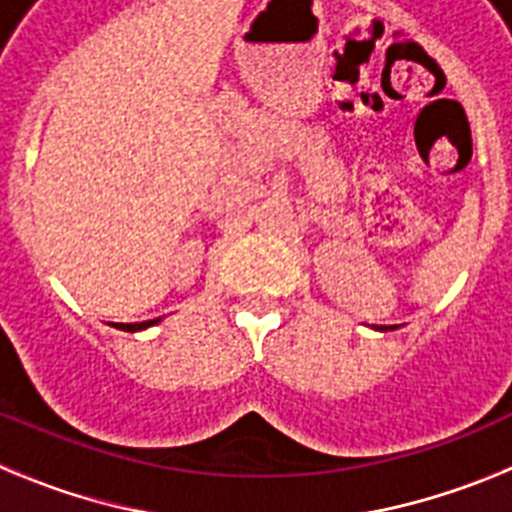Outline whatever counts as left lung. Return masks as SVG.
<instances>
[{
	"mask_svg": "<svg viewBox=\"0 0 512 512\" xmlns=\"http://www.w3.org/2000/svg\"><path fill=\"white\" fill-rule=\"evenodd\" d=\"M379 330H387V328H379Z\"/></svg>",
	"mask_w": 512,
	"mask_h": 512,
	"instance_id": "8db88e82",
	"label": "left lung"
}]
</instances>
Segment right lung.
I'll list each match as a JSON object with an SVG mask.
<instances>
[{
	"label": "right lung",
	"instance_id": "1",
	"mask_svg": "<svg viewBox=\"0 0 512 512\" xmlns=\"http://www.w3.org/2000/svg\"><path fill=\"white\" fill-rule=\"evenodd\" d=\"M158 320H161V318H156V320H146V323H115V328H120V330H130V333H135V330L151 328V325H156Z\"/></svg>",
	"mask_w": 512,
	"mask_h": 512
}]
</instances>
